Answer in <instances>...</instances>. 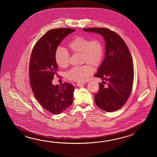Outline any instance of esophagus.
<instances>
[{
  "mask_svg": "<svg viewBox=\"0 0 157 157\" xmlns=\"http://www.w3.org/2000/svg\"><path fill=\"white\" fill-rule=\"evenodd\" d=\"M86 84L85 82H78L77 83V86H83V85Z\"/></svg>",
  "mask_w": 157,
  "mask_h": 157,
  "instance_id": "esophagus-1",
  "label": "esophagus"
}]
</instances>
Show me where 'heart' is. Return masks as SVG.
I'll list each match as a JSON object with an SVG mask.
<instances>
[{
	"mask_svg": "<svg viewBox=\"0 0 157 157\" xmlns=\"http://www.w3.org/2000/svg\"><path fill=\"white\" fill-rule=\"evenodd\" d=\"M67 47L71 53L80 54L82 63H87L80 67H74L68 71L66 77L69 80L77 82L86 80L94 72V68L90 64L98 67L102 63L104 48L103 42L99 39L90 40L84 37H76L68 43ZM55 59L58 66L67 67L70 62L69 54L58 48L55 53Z\"/></svg>",
	"mask_w": 157,
	"mask_h": 157,
	"instance_id": "b5f03b06",
	"label": "heart"
}]
</instances>
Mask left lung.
Masks as SVG:
<instances>
[{
	"mask_svg": "<svg viewBox=\"0 0 157 157\" xmlns=\"http://www.w3.org/2000/svg\"><path fill=\"white\" fill-rule=\"evenodd\" d=\"M84 31L100 34L105 40V57L95 77L101 78L95 102L108 112L119 109L130 95L133 80V66L130 52L117 33L106 28L83 29Z\"/></svg>",
	"mask_w": 157,
	"mask_h": 157,
	"instance_id": "8db88e82",
	"label": "left lung"
}]
</instances>
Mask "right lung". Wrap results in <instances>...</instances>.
<instances>
[{"label": "right lung", "instance_id": "obj_1", "mask_svg": "<svg viewBox=\"0 0 157 157\" xmlns=\"http://www.w3.org/2000/svg\"><path fill=\"white\" fill-rule=\"evenodd\" d=\"M75 31L69 28L49 30L37 41L30 58L29 76L31 89L36 100L45 109L59 114L66 110L73 101L75 88L71 83L54 85L57 74L55 59L57 47L65 37Z\"/></svg>", "mask_w": 157, "mask_h": 157}]
</instances>
